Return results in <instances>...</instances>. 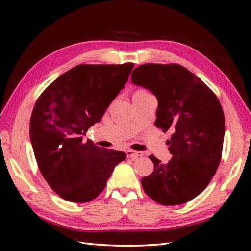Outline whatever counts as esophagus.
I'll return each mask as SVG.
<instances>
[{"label":"esophagus","mask_w":251,"mask_h":251,"mask_svg":"<svg viewBox=\"0 0 251 251\" xmlns=\"http://www.w3.org/2000/svg\"><path fill=\"white\" fill-rule=\"evenodd\" d=\"M126 155L128 158H131V159H134V161H135V159H137L138 157H141L143 155V153L135 151V150H127Z\"/></svg>","instance_id":"esophagus-1"}]
</instances>
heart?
<instances>
[{
  "label": "heart",
  "instance_id": "heart-1",
  "mask_svg": "<svg viewBox=\"0 0 251 251\" xmlns=\"http://www.w3.org/2000/svg\"><path fill=\"white\" fill-rule=\"evenodd\" d=\"M135 94H147V92H146V90H142V89H139V90H137V92H136Z\"/></svg>",
  "mask_w": 251,
  "mask_h": 251
}]
</instances>
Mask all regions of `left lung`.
<instances>
[{
  "instance_id": "left-lung-1",
  "label": "left lung",
  "mask_w": 251,
  "mask_h": 251,
  "mask_svg": "<svg viewBox=\"0 0 251 251\" xmlns=\"http://www.w3.org/2000/svg\"><path fill=\"white\" fill-rule=\"evenodd\" d=\"M131 83L155 96V126L174 132L167 141L172 159L163 164L149 156L154 170L142 178V188L161 205L184 204L205 190L219 166L226 131L222 106L201 78L179 65H141L132 71Z\"/></svg>"
}]
</instances>
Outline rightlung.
<instances>
[{"mask_svg":"<svg viewBox=\"0 0 251 251\" xmlns=\"http://www.w3.org/2000/svg\"><path fill=\"white\" fill-rule=\"evenodd\" d=\"M134 63L79 65L56 78L34 105L30 140L50 188L69 201L86 202L103 191L124 152L84 141L128 81Z\"/></svg>","mask_w":251,"mask_h":251,"instance_id":"1","label":"right lung"}]
</instances>
